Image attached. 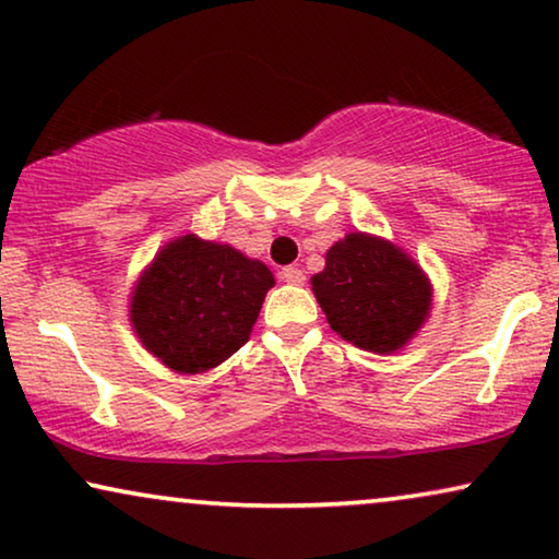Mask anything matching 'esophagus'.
Segmentation results:
<instances>
[{"label": "esophagus", "mask_w": 559, "mask_h": 559, "mask_svg": "<svg viewBox=\"0 0 559 559\" xmlns=\"http://www.w3.org/2000/svg\"><path fill=\"white\" fill-rule=\"evenodd\" d=\"M282 280H285L287 285H305V272L300 266H285V270H282Z\"/></svg>", "instance_id": "34e87169"}]
</instances>
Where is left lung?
I'll list each match as a JSON object with an SVG mask.
<instances>
[{"label":"left lung","instance_id":"obj_1","mask_svg":"<svg viewBox=\"0 0 559 559\" xmlns=\"http://www.w3.org/2000/svg\"><path fill=\"white\" fill-rule=\"evenodd\" d=\"M310 285L333 331L381 356L407 346L432 310V282L423 266L384 236L364 231L335 241Z\"/></svg>","mask_w":559,"mask_h":559}]
</instances>
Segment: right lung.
Wrapping results in <instances>:
<instances>
[{
  "label": "right lung",
  "instance_id": "1",
  "mask_svg": "<svg viewBox=\"0 0 559 559\" xmlns=\"http://www.w3.org/2000/svg\"><path fill=\"white\" fill-rule=\"evenodd\" d=\"M274 274L231 243L178 236L157 251L129 293V323L175 373L216 369L249 341Z\"/></svg>",
  "mask_w": 559,
  "mask_h": 559
}]
</instances>
